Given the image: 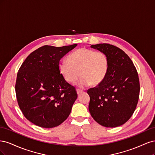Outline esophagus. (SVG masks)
I'll list each match as a JSON object with an SVG mask.
<instances>
[{"label":"esophagus","instance_id":"esophagus-1","mask_svg":"<svg viewBox=\"0 0 155 155\" xmlns=\"http://www.w3.org/2000/svg\"><path fill=\"white\" fill-rule=\"evenodd\" d=\"M83 92V91L82 90H80V89H77V93L78 94H81Z\"/></svg>","mask_w":155,"mask_h":155}]
</instances>
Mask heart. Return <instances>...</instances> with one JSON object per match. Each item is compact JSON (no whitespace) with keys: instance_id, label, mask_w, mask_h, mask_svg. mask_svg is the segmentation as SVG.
I'll list each match as a JSON object with an SVG mask.
<instances>
[{"instance_id":"b5f03b06","label":"heart","mask_w":155,"mask_h":155,"mask_svg":"<svg viewBox=\"0 0 155 155\" xmlns=\"http://www.w3.org/2000/svg\"><path fill=\"white\" fill-rule=\"evenodd\" d=\"M67 61L59 64V71L69 83H76L82 77L78 86L84 88L90 84L100 85L107 76L109 67L107 55L103 51L80 48L70 54Z\"/></svg>"}]
</instances>
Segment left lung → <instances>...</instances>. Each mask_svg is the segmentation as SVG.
Returning a JSON list of instances; mask_svg holds the SVG:
<instances>
[{
  "mask_svg": "<svg viewBox=\"0 0 155 155\" xmlns=\"http://www.w3.org/2000/svg\"><path fill=\"white\" fill-rule=\"evenodd\" d=\"M109 58L107 76L100 85L87 91L88 109L97 123L106 127H116L126 123L137 108L140 81L137 68L124 51L110 44L92 45Z\"/></svg>",
  "mask_w": 155,
  "mask_h": 155,
  "instance_id": "8db88e82",
  "label": "left lung"
}]
</instances>
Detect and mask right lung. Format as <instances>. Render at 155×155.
Masks as SVG:
<instances>
[{"label":"right lung","mask_w":155,"mask_h":155,"mask_svg":"<svg viewBox=\"0 0 155 155\" xmlns=\"http://www.w3.org/2000/svg\"><path fill=\"white\" fill-rule=\"evenodd\" d=\"M77 45L41 46L21 64L15 83L17 100L25 118L34 124L53 128L70 115L78 94L59 66L61 59Z\"/></svg>","instance_id":"add662e5"}]
</instances>
